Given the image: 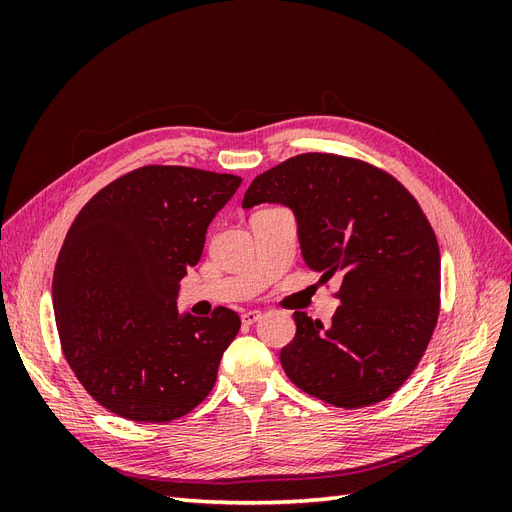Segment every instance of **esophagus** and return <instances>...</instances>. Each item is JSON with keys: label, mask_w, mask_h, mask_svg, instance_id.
<instances>
[{"label": "esophagus", "mask_w": 512, "mask_h": 512, "mask_svg": "<svg viewBox=\"0 0 512 512\" xmlns=\"http://www.w3.org/2000/svg\"><path fill=\"white\" fill-rule=\"evenodd\" d=\"M260 316H262V312H258V309H247V312L241 314V322L243 324H254V322L260 320Z\"/></svg>", "instance_id": "34e87169"}]
</instances>
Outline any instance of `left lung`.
<instances>
[{"label":"left lung","mask_w":512,"mask_h":512,"mask_svg":"<svg viewBox=\"0 0 512 512\" xmlns=\"http://www.w3.org/2000/svg\"><path fill=\"white\" fill-rule=\"evenodd\" d=\"M294 213L305 265L342 277L331 327L294 312L282 348L286 376L337 408L391 397L408 380L436 329L440 250L414 196L384 170L331 153H301L258 175L243 209Z\"/></svg>","instance_id":"1"}]
</instances>
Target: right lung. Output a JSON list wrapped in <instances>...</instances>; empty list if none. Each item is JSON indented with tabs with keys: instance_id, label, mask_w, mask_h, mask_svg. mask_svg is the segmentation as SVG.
Wrapping results in <instances>:
<instances>
[{
	"instance_id": "right-lung-1",
	"label": "right lung",
	"mask_w": 512,
	"mask_h": 512,
	"mask_svg": "<svg viewBox=\"0 0 512 512\" xmlns=\"http://www.w3.org/2000/svg\"><path fill=\"white\" fill-rule=\"evenodd\" d=\"M237 175L143 166L108 183L76 215L53 275L55 322L72 371L100 406L168 423L203 401L241 320L179 312V282Z\"/></svg>"
}]
</instances>
